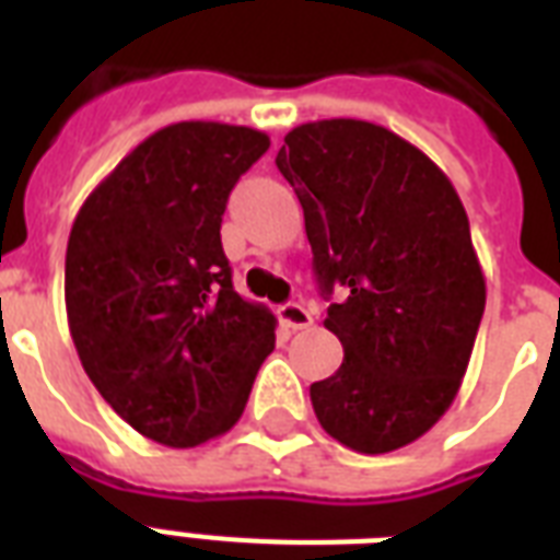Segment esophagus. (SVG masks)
<instances>
[{
	"mask_svg": "<svg viewBox=\"0 0 560 560\" xmlns=\"http://www.w3.org/2000/svg\"><path fill=\"white\" fill-rule=\"evenodd\" d=\"M279 319L284 328H290V331H305V328H311V325H314V316H311V311H307L305 305H299V302H288V305H281Z\"/></svg>",
	"mask_w": 560,
	"mask_h": 560,
	"instance_id": "esophagus-1",
	"label": "esophagus"
}]
</instances>
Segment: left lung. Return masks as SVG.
<instances>
[{
    "mask_svg": "<svg viewBox=\"0 0 560 560\" xmlns=\"http://www.w3.org/2000/svg\"><path fill=\"white\" fill-rule=\"evenodd\" d=\"M276 165L305 211L325 328L342 366L311 386L331 439L398 451L451 409L468 372L486 276L459 194L416 144L360 118L293 127Z\"/></svg>",
    "mask_w": 560,
    "mask_h": 560,
    "instance_id": "obj_1",
    "label": "left lung"
}]
</instances>
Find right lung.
I'll return each instance as SVG.
<instances>
[{
  "label": "right lung",
  "mask_w": 560,
  "mask_h": 560,
  "mask_svg": "<svg viewBox=\"0 0 560 560\" xmlns=\"http://www.w3.org/2000/svg\"><path fill=\"white\" fill-rule=\"evenodd\" d=\"M270 136L177 121L83 200L66 246L69 334L101 398L144 439L194 447L244 416L276 316L232 288L220 223Z\"/></svg>",
  "instance_id": "1"
}]
</instances>
